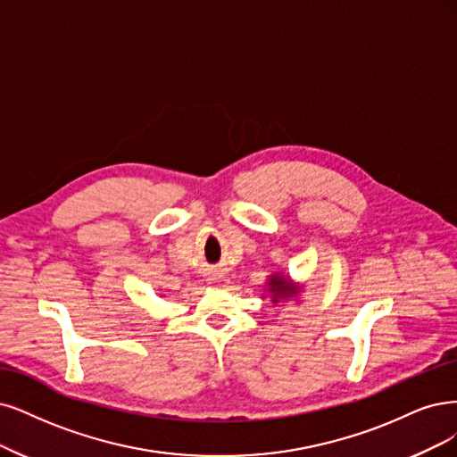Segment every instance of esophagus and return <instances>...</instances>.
<instances>
[{"mask_svg": "<svg viewBox=\"0 0 457 457\" xmlns=\"http://www.w3.org/2000/svg\"><path fill=\"white\" fill-rule=\"evenodd\" d=\"M218 278H220V277H218V275H214V278H212V280H218Z\"/></svg>", "mask_w": 457, "mask_h": 457, "instance_id": "obj_1", "label": "esophagus"}]
</instances>
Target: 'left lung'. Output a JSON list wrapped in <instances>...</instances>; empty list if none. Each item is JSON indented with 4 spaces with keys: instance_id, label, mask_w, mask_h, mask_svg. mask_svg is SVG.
<instances>
[{
    "instance_id": "obj_1",
    "label": "left lung",
    "mask_w": 457,
    "mask_h": 457,
    "mask_svg": "<svg viewBox=\"0 0 457 457\" xmlns=\"http://www.w3.org/2000/svg\"><path fill=\"white\" fill-rule=\"evenodd\" d=\"M265 286H267V294L271 295V303H275V305L282 299H290L299 294V286L292 282L288 275H284L280 271L269 275Z\"/></svg>"
}]
</instances>
